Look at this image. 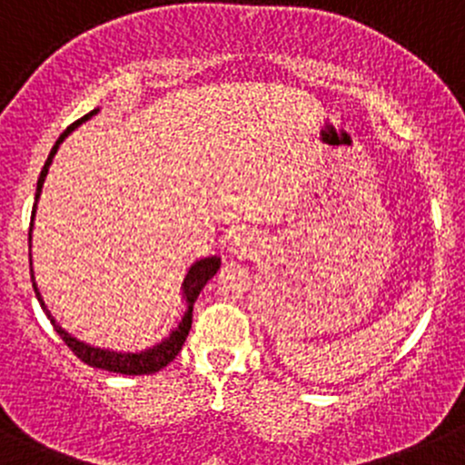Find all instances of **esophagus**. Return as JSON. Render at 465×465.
I'll list each match as a JSON object with an SVG mask.
<instances>
[{
  "label": "esophagus",
  "mask_w": 465,
  "mask_h": 465,
  "mask_svg": "<svg viewBox=\"0 0 465 465\" xmlns=\"http://www.w3.org/2000/svg\"><path fill=\"white\" fill-rule=\"evenodd\" d=\"M260 251V243L252 237L251 232H237L232 234L231 242H228V252L237 260H243V257H252Z\"/></svg>",
  "instance_id": "1"
}]
</instances>
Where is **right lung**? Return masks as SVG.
<instances>
[{
  "mask_svg": "<svg viewBox=\"0 0 465 465\" xmlns=\"http://www.w3.org/2000/svg\"><path fill=\"white\" fill-rule=\"evenodd\" d=\"M98 112L100 109H94V112H89L87 116H83L80 121H75L74 125L66 127L64 132L60 134V138L55 141L49 159H46L45 167H42L40 179H37L35 203H33V213H31V231H33V222H35V210H37V201H40V194H42V185H45L46 174H49V167H51V163H54V156L57 154V150H60L62 143H64V138L69 136L71 132H75V129L83 125L84 121H89L91 116H95ZM219 266H222V257L210 255V257H203V260H197L193 266L188 268V272H185V277H183V284H181V295H183L185 311H183V315H181L179 324L172 329L170 336L163 338L161 342L154 344V347L143 349V351H114V349L94 347V344L84 342V340H78L75 336H71L66 329L60 327V322H57L54 315H51V311L46 309L45 298H42L40 289H37V284H35V277H33V262H31V280H33V291H35V298H37V302H40L42 311H45L46 318L51 320V324H54L57 336L64 340L66 347H69L71 351L80 358V361L87 362V365H91V367H98V370L114 371V374L141 376V374H154V371L163 370V367H167L172 361H174L176 353H179L181 347H183L185 338H188L190 327H193V306H194V302H197L201 289L208 284V280H213L214 272L219 271Z\"/></svg>",
  "mask_w": 465,
  "mask_h": 465,
  "instance_id": "add662e5",
  "label": "right lung"
}]
</instances>
